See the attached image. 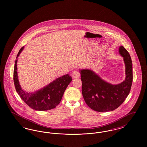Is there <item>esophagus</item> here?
<instances>
[{"mask_svg":"<svg viewBox=\"0 0 147 147\" xmlns=\"http://www.w3.org/2000/svg\"><path fill=\"white\" fill-rule=\"evenodd\" d=\"M71 76L73 78H78L80 77V73L79 71H74L72 73H71Z\"/></svg>","mask_w":147,"mask_h":147,"instance_id":"34e87169","label":"esophagus"}]
</instances>
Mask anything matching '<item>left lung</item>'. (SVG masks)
I'll return each mask as SVG.
<instances>
[{
    "label": "left lung",
    "mask_w": 147,
    "mask_h": 147,
    "mask_svg": "<svg viewBox=\"0 0 147 147\" xmlns=\"http://www.w3.org/2000/svg\"><path fill=\"white\" fill-rule=\"evenodd\" d=\"M119 52L126 65V79L121 84H109L90 70L80 71L83 96L86 104L94 111H113L124 102L130 92L133 81L131 58L122 46L119 47Z\"/></svg>",
    "instance_id": "1"
}]
</instances>
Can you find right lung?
Masks as SVG:
<instances>
[{
	"mask_svg": "<svg viewBox=\"0 0 147 147\" xmlns=\"http://www.w3.org/2000/svg\"><path fill=\"white\" fill-rule=\"evenodd\" d=\"M24 49L19 50L16 58ZM17 61L14 65V85L16 92L24 102L31 109L37 111H47L55 109L58 105L68 85L72 80V78L67 74L57 78L49 85L35 92H26L24 91L19 84L17 74Z\"/></svg>",
	"mask_w": 147,
	"mask_h": 147,
	"instance_id": "obj_1",
	"label": "right lung"
}]
</instances>
